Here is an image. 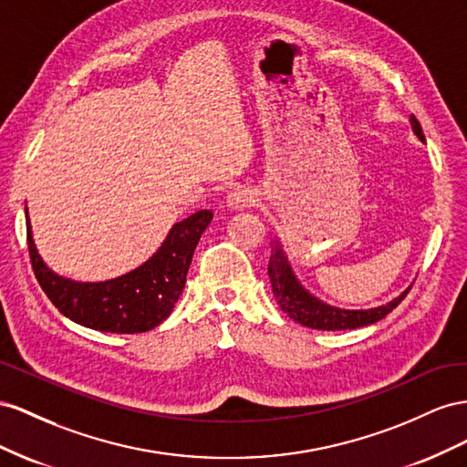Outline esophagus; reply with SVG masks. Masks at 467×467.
<instances>
[{"mask_svg": "<svg viewBox=\"0 0 467 467\" xmlns=\"http://www.w3.org/2000/svg\"><path fill=\"white\" fill-rule=\"evenodd\" d=\"M226 203L233 209H244V207H252L256 203L254 193H252L248 188H236L226 197Z\"/></svg>", "mask_w": 467, "mask_h": 467, "instance_id": "obj_1", "label": "esophagus"}]
</instances>
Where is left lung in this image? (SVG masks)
I'll use <instances>...</instances> for the list:
<instances>
[{
    "label": "left lung",
    "instance_id": "obj_1",
    "mask_svg": "<svg viewBox=\"0 0 467 467\" xmlns=\"http://www.w3.org/2000/svg\"><path fill=\"white\" fill-rule=\"evenodd\" d=\"M410 125H412V130H415V135L420 140H424L420 123L417 121L415 115H410ZM268 275H270L275 301L279 307H282V311L296 323L315 330H352V328L374 325L381 321L385 315H389L410 291L409 287L391 303L381 305V307H376V309H368V311H344V309L330 307V305H325L323 301L309 296V293L299 285L296 275H293L289 268L285 256L282 254V248H275L272 252L270 264H268Z\"/></svg>",
    "mask_w": 467,
    "mask_h": 467
}]
</instances>
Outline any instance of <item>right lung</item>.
<instances>
[{
  "label": "right lung",
  "instance_id": "1",
  "mask_svg": "<svg viewBox=\"0 0 467 467\" xmlns=\"http://www.w3.org/2000/svg\"><path fill=\"white\" fill-rule=\"evenodd\" d=\"M213 213L203 209L174 224L156 254L111 282L76 284L52 274L43 264L26 215V244L38 285L70 321L101 332L137 335L158 327L174 311L188 275L195 246Z\"/></svg>",
  "mask_w": 467,
  "mask_h": 467
}]
</instances>
